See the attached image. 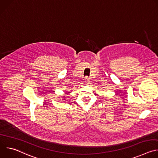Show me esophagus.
<instances>
[{
    "label": "esophagus",
    "mask_w": 158,
    "mask_h": 158,
    "mask_svg": "<svg viewBox=\"0 0 158 158\" xmlns=\"http://www.w3.org/2000/svg\"><path fill=\"white\" fill-rule=\"evenodd\" d=\"M89 81H90V79H89V78H87V77H85V83L88 84Z\"/></svg>",
    "instance_id": "esophagus-1"
}]
</instances>
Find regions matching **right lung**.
<instances>
[{
    "instance_id": "1",
    "label": "right lung",
    "mask_w": 158,
    "mask_h": 158,
    "mask_svg": "<svg viewBox=\"0 0 158 158\" xmlns=\"http://www.w3.org/2000/svg\"><path fill=\"white\" fill-rule=\"evenodd\" d=\"M64 97H65V96H64Z\"/></svg>"
}]
</instances>
